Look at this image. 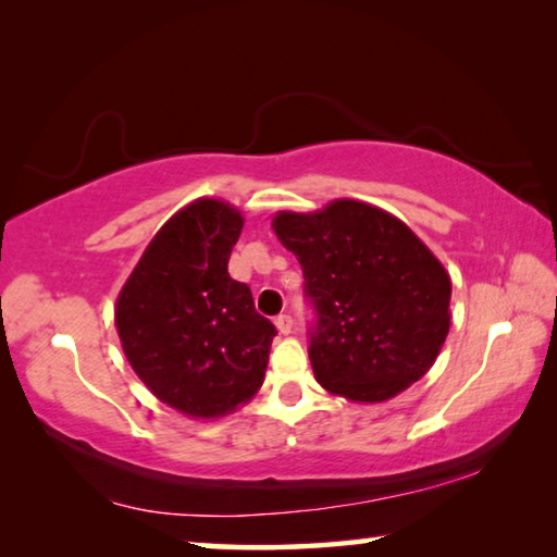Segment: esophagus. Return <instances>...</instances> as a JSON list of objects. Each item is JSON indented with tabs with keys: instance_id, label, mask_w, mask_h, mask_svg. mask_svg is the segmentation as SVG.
I'll use <instances>...</instances> for the list:
<instances>
[{
	"instance_id": "obj_1",
	"label": "esophagus",
	"mask_w": 557,
	"mask_h": 557,
	"mask_svg": "<svg viewBox=\"0 0 557 557\" xmlns=\"http://www.w3.org/2000/svg\"><path fill=\"white\" fill-rule=\"evenodd\" d=\"M292 324H295V322H292V317H289V314H280V317L275 319L277 332H280V334H285V336L292 332Z\"/></svg>"
}]
</instances>
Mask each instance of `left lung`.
Masks as SVG:
<instances>
[{"label": "left lung", "mask_w": 557, "mask_h": 557, "mask_svg": "<svg viewBox=\"0 0 557 557\" xmlns=\"http://www.w3.org/2000/svg\"><path fill=\"white\" fill-rule=\"evenodd\" d=\"M280 243L314 309L309 358L329 393L381 403L422 379L449 332L451 282L408 225L342 199L317 213H277Z\"/></svg>", "instance_id": "left-lung-1"}]
</instances>
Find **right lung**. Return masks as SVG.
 I'll use <instances>...</instances> for the list:
<instances>
[{"label":"right lung","mask_w":557,"mask_h":557,"mask_svg":"<svg viewBox=\"0 0 557 557\" xmlns=\"http://www.w3.org/2000/svg\"><path fill=\"white\" fill-rule=\"evenodd\" d=\"M243 231L233 206L199 199L172 215L122 287L115 324L135 373L188 418H221L265 381L275 324L228 275Z\"/></svg>","instance_id":"1"}]
</instances>
